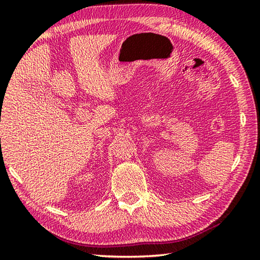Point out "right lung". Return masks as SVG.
Masks as SVG:
<instances>
[{"mask_svg": "<svg viewBox=\"0 0 260 260\" xmlns=\"http://www.w3.org/2000/svg\"><path fill=\"white\" fill-rule=\"evenodd\" d=\"M0 140H1V139H0Z\"/></svg>", "mask_w": 260, "mask_h": 260, "instance_id": "right-lung-1", "label": "right lung"}]
</instances>
